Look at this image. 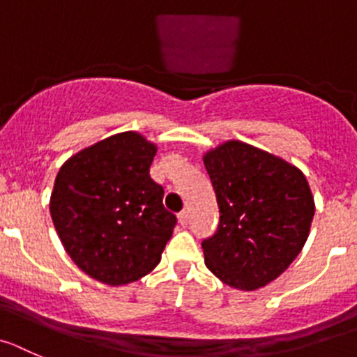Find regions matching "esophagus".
Returning <instances> with one entry per match:
<instances>
[{"label": "esophagus", "mask_w": 357, "mask_h": 357, "mask_svg": "<svg viewBox=\"0 0 357 357\" xmlns=\"http://www.w3.org/2000/svg\"><path fill=\"white\" fill-rule=\"evenodd\" d=\"M178 220H179V224H181V227H186V225H188V222H190L188 211H181V213H179Z\"/></svg>", "instance_id": "1"}]
</instances>
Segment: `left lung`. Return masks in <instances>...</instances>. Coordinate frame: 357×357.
I'll use <instances>...</instances> for the list:
<instances>
[{
    "instance_id": "obj_1",
    "label": "left lung",
    "mask_w": 357,
    "mask_h": 357,
    "mask_svg": "<svg viewBox=\"0 0 357 357\" xmlns=\"http://www.w3.org/2000/svg\"><path fill=\"white\" fill-rule=\"evenodd\" d=\"M220 208L218 231L202 241L204 262L224 284L255 291L278 278L305 246L315 202L287 160L241 141L202 156Z\"/></svg>"
}]
</instances>
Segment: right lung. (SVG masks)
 I'll return each mask as SVG.
<instances>
[{"label":"right lung","instance_id":"right-lung-1","mask_svg":"<svg viewBox=\"0 0 357 357\" xmlns=\"http://www.w3.org/2000/svg\"><path fill=\"white\" fill-rule=\"evenodd\" d=\"M156 144L121 132L70 156L51 194L52 224L79 269L105 285L151 273L171 239L176 216L149 176Z\"/></svg>","mask_w":357,"mask_h":357}]
</instances>
